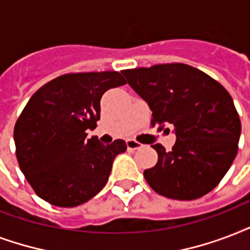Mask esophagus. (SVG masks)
I'll return each instance as SVG.
<instances>
[{"label":"esophagus","instance_id":"34e87169","mask_svg":"<svg viewBox=\"0 0 250 250\" xmlns=\"http://www.w3.org/2000/svg\"><path fill=\"white\" fill-rule=\"evenodd\" d=\"M126 146L129 150H138V148L142 147V145L139 142H137V141H134V139H127Z\"/></svg>","mask_w":250,"mask_h":250}]
</instances>
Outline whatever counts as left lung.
Listing matches in <instances>:
<instances>
[{
  "label": "left lung",
  "mask_w": 250,
  "mask_h": 250,
  "mask_svg": "<svg viewBox=\"0 0 250 250\" xmlns=\"http://www.w3.org/2000/svg\"><path fill=\"white\" fill-rule=\"evenodd\" d=\"M129 86L148 104L151 125H172L171 151L152 145L158 163L143 172L167 198L190 201L219 184L237 154L241 123L231 95L204 71L185 63L124 70Z\"/></svg>",
  "instance_id": "obj_1"
}]
</instances>
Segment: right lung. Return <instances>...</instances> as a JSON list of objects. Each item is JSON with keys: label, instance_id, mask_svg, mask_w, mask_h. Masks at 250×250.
I'll return each instance as SVG.
<instances>
[{"label": "right lung", "instance_id": "1", "mask_svg": "<svg viewBox=\"0 0 250 250\" xmlns=\"http://www.w3.org/2000/svg\"><path fill=\"white\" fill-rule=\"evenodd\" d=\"M119 71L65 74L35 92L14 127L17 159L35 193L60 208H74L107 184L113 160L126 151L116 139H87L100 119V99L125 84Z\"/></svg>", "mask_w": 250, "mask_h": 250}]
</instances>
